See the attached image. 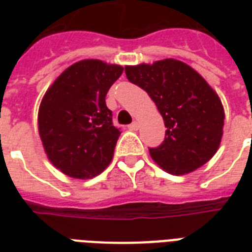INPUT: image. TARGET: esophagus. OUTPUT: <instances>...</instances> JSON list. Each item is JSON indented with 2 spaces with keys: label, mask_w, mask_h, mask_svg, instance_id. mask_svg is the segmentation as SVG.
Instances as JSON below:
<instances>
[{
  "label": "esophagus",
  "mask_w": 252,
  "mask_h": 252,
  "mask_svg": "<svg viewBox=\"0 0 252 252\" xmlns=\"http://www.w3.org/2000/svg\"><path fill=\"white\" fill-rule=\"evenodd\" d=\"M128 128H129L130 130H137L138 128H140V124H138L137 122H133L132 124H129V126H128Z\"/></svg>",
  "instance_id": "34e87169"
}]
</instances>
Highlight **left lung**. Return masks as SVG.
Listing matches in <instances>:
<instances>
[{
  "mask_svg": "<svg viewBox=\"0 0 252 252\" xmlns=\"http://www.w3.org/2000/svg\"><path fill=\"white\" fill-rule=\"evenodd\" d=\"M126 74L153 99L167 128L161 145L149 149L154 162L172 175L205 165L219 149L225 119L222 103L207 81L174 59L126 66Z\"/></svg>",
  "mask_w": 252,
  "mask_h": 252,
  "instance_id": "8db88e82",
  "label": "left lung"
}]
</instances>
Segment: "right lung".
Instances as JSON below:
<instances>
[{"instance_id":"obj_1","label":"right lung","mask_w":252,"mask_h":252,"mask_svg":"<svg viewBox=\"0 0 252 252\" xmlns=\"http://www.w3.org/2000/svg\"><path fill=\"white\" fill-rule=\"evenodd\" d=\"M120 65L78 61L49 87L39 107V134L48 159L65 175L91 179L110 165L120 136L106 106Z\"/></svg>"}]
</instances>
